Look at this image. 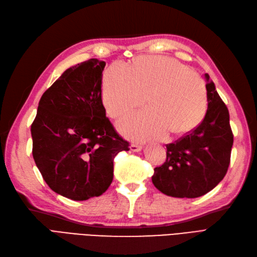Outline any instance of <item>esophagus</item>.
<instances>
[{
  "instance_id": "34e87169",
  "label": "esophagus",
  "mask_w": 257,
  "mask_h": 257,
  "mask_svg": "<svg viewBox=\"0 0 257 257\" xmlns=\"http://www.w3.org/2000/svg\"><path fill=\"white\" fill-rule=\"evenodd\" d=\"M130 150L133 151V152H140V151L142 150V147L139 146V144H137V143H133L130 146Z\"/></svg>"
}]
</instances>
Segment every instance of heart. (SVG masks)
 I'll list each match as a JSON object with an SVG mask.
<instances>
[{
	"mask_svg": "<svg viewBox=\"0 0 257 257\" xmlns=\"http://www.w3.org/2000/svg\"><path fill=\"white\" fill-rule=\"evenodd\" d=\"M148 109L118 122L121 134L139 141L179 136L195 128L206 110V89L200 76L173 58L142 56L130 65L105 70L102 101L108 115L120 117L142 105Z\"/></svg>",
	"mask_w": 257,
	"mask_h": 257,
	"instance_id": "b5f03b06",
	"label": "heart"
}]
</instances>
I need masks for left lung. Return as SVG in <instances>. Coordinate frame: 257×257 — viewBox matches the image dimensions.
<instances>
[{"label": "left lung", "instance_id": "obj_1", "mask_svg": "<svg viewBox=\"0 0 257 257\" xmlns=\"http://www.w3.org/2000/svg\"><path fill=\"white\" fill-rule=\"evenodd\" d=\"M207 110L202 122L175 143L167 144V159L154 168L153 185L173 197H199L213 190L225 177L233 135L226 104L205 74Z\"/></svg>", "mask_w": 257, "mask_h": 257}]
</instances>
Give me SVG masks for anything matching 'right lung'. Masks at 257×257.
I'll use <instances>...</instances> for the list:
<instances>
[{"instance_id":"obj_1","label":"right lung","mask_w":257,"mask_h":257,"mask_svg":"<svg viewBox=\"0 0 257 257\" xmlns=\"http://www.w3.org/2000/svg\"><path fill=\"white\" fill-rule=\"evenodd\" d=\"M104 67L91 58L66 69L41 96L31 124L32 156L44 181L74 201L106 191L115 156L129 151L103 106Z\"/></svg>"}]
</instances>
